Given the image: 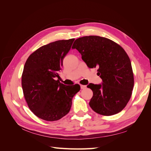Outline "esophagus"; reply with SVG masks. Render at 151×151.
I'll return each mask as SVG.
<instances>
[{"mask_svg":"<svg viewBox=\"0 0 151 151\" xmlns=\"http://www.w3.org/2000/svg\"><path fill=\"white\" fill-rule=\"evenodd\" d=\"M80 86H81V89H84L86 88V86H84V85H80Z\"/></svg>","mask_w":151,"mask_h":151,"instance_id":"1","label":"esophagus"}]
</instances>
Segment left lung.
<instances>
[{"instance_id":"left-lung-1","label":"left lung","mask_w":151,"mask_h":151,"mask_svg":"<svg viewBox=\"0 0 151 151\" xmlns=\"http://www.w3.org/2000/svg\"><path fill=\"white\" fill-rule=\"evenodd\" d=\"M72 48L78 50L88 67L98 68L97 74L103 81L87 86L93 92L90 107L104 116L120 112L129 101L134 85L131 62L124 49L98 36L77 38Z\"/></svg>"}]
</instances>
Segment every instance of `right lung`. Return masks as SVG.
<instances>
[{
  "label": "right lung",
  "mask_w": 151,
  "mask_h": 151,
  "mask_svg": "<svg viewBox=\"0 0 151 151\" xmlns=\"http://www.w3.org/2000/svg\"><path fill=\"white\" fill-rule=\"evenodd\" d=\"M74 40H58L41 47L25 63L21 79L24 96L31 111L41 119L52 122L66 115L81 89L79 84L65 86L56 80Z\"/></svg>",
  "instance_id": "1"
}]
</instances>
